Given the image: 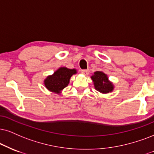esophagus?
<instances>
[{
    "instance_id": "esophagus-1",
    "label": "esophagus",
    "mask_w": 154,
    "mask_h": 154,
    "mask_svg": "<svg viewBox=\"0 0 154 154\" xmlns=\"http://www.w3.org/2000/svg\"><path fill=\"white\" fill-rule=\"evenodd\" d=\"M81 73H82L83 74H84V75H88V74L89 73V70L88 69H83L81 71Z\"/></svg>"
}]
</instances>
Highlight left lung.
<instances>
[{"label":"left lung","instance_id":"obj_1","mask_svg":"<svg viewBox=\"0 0 154 154\" xmlns=\"http://www.w3.org/2000/svg\"><path fill=\"white\" fill-rule=\"evenodd\" d=\"M91 79L94 81L95 88L101 94H108L113 90L114 86L113 83L109 81L107 75L103 72H95L91 76Z\"/></svg>","mask_w":154,"mask_h":154}]
</instances>
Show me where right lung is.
Returning <instances> with one entry per match:
<instances>
[{"label": "right lung", "mask_w": 154, "mask_h": 154, "mask_svg": "<svg viewBox=\"0 0 154 154\" xmlns=\"http://www.w3.org/2000/svg\"><path fill=\"white\" fill-rule=\"evenodd\" d=\"M76 73L75 69L60 67L53 75H48L45 79V86L50 91L60 94L63 89L68 85L71 77Z\"/></svg>", "instance_id": "obj_1"}]
</instances>
